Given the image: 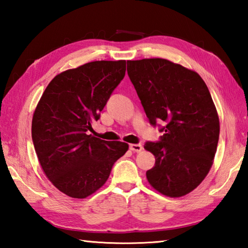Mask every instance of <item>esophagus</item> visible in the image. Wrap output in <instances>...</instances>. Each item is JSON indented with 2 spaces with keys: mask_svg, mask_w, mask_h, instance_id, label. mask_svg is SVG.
Here are the masks:
<instances>
[{
  "mask_svg": "<svg viewBox=\"0 0 248 248\" xmlns=\"http://www.w3.org/2000/svg\"><path fill=\"white\" fill-rule=\"evenodd\" d=\"M142 149L143 148H142L141 144H130V150L133 151V152L139 153V152H141Z\"/></svg>",
  "mask_w": 248,
  "mask_h": 248,
  "instance_id": "1",
  "label": "esophagus"
}]
</instances>
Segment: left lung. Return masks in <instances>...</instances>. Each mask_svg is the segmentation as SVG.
Wrapping results in <instances>:
<instances>
[{
  "mask_svg": "<svg viewBox=\"0 0 248 248\" xmlns=\"http://www.w3.org/2000/svg\"><path fill=\"white\" fill-rule=\"evenodd\" d=\"M127 63L150 124H165L161 141L144 144L155 156L148 182L171 198L189 194L208 175L219 141V116L208 87L195 71L166 59Z\"/></svg>",
  "mask_w": 248,
  "mask_h": 248,
  "instance_id": "8db88e82",
  "label": "left lung"
}]
</instances>
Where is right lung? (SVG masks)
<instances>
[{
    "instance_id": "obj_1",
    "label": "right lung",
    "mask_w": 248,
    "mask_h": 248,
    "mask_svg": "<svg viewBox=\"0 0 248 248\" xmlns=\"http://www.w3.org/2000/svg\"><path fill=\"white\" fill-rule=\"evenodd\" d=\"M125 74V61H93L56 75L35 109L31 138L44 173L61 192L83 199L106 183L129 145L89 134Z\"/></svg>"
}]
</instances>
